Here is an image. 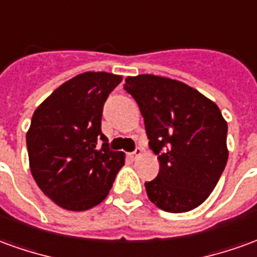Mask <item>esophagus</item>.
Instances as JSON below:
<instances>
[{"label":"esophagus","mask_w":257,"mask_h":257,"mask_svg":"<svg viewBox=\"0 0 257 257\" xmlns=\"http://www.w3.org/2000/svg\"><path fill=\"white\" fill-rule=\"evenodd\" d=\"M141 154H142V149H141V147H136V149H135L134 152L129 154V156H131L132 159H136V157H139Z\"/></svg>","instance_id":"esophagus-1"}]
</instances>
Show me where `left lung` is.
I'll return each mask as SVG.
<instances>
[{
  "mask_svg": "<svg viewBox=\"0 0 257 257\" xmlns=\"http://www.w3.org/2000/svg\"><path fill=\"white\" fill-rule=\"evenodd\" d=\"M123 89L139 105L149 146L160 160L159 175L145 182L149 199L168 213L200 206L228 160L220 108L191 86L154 75L128 76Z\"/></svg>",
  "mask_w": 257,
  "mask_h": 257,
  "instance_id": "obj_1",
  "label": "left lung"
}]
</instances>
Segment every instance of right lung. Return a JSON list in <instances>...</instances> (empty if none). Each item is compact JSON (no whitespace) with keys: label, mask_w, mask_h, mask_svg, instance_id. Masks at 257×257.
I'll return each instance as SVG.
<instances>
[{"label":"right lung","mask_w":257,"mask_h":257,"mask_svg":"<svg viewBox=\"0 0 257 257\" xmlns=\"http://www.w3.org/2000/svg\"><path fill=\"white\" fill-rule=\"evenodd\" d=\"M121 80L114 73H80L54 90L32 116L26 135L30 171L62 209L97 206L125 164V154L111 150L101 132L104 103Z\"/></svg>","instance_id":"obj_1"}]
</instances>
